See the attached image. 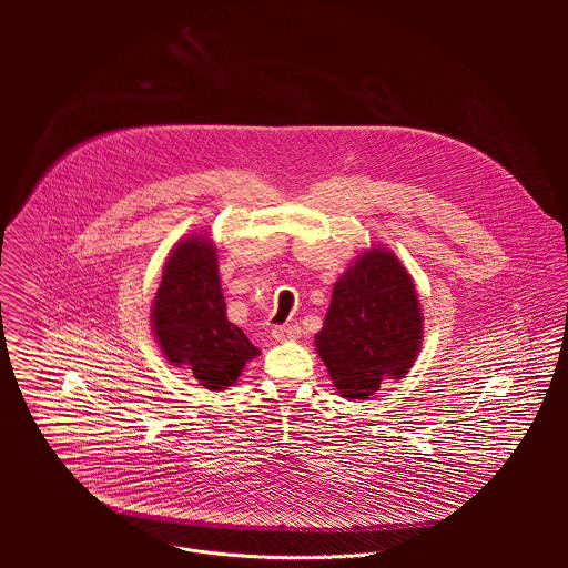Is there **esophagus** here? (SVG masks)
Wrapping results in <instances>:
<instances>
[{"label": "esophagus", "instance_id": "1", "mask_svg": "<svg viewBox=\"0 0 568 568\" xmlns=\"http://www.w3.org/2000/svg\"><path fill=\"white\" fill-rule=\"evenodd\" d=\"M300 334H302V327L295 324L275 325V327L271 329V336H273L275 341H295V338H300Z\"/></svg>", "mask_w": 568, "mask_h": 568}]
</instances>
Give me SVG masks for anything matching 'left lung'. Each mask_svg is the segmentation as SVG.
I'll list each match as a JSON object with an SVG mask.
<instances>
[{
    "instance_id": "1",
    "label": "left lung",
    "mask_w": 568,
    "mask_h": 568,
    "mask_svg": "<svg viewBox=\"0 0 568 568\" xmlns=\"http://www.w3.org/2000/svg\"><path fill=\"white\" fill-rule=\"evenodd\" d=\"M315 341L347 400H365L383 381L405 376L422 345V313L415 284L394 253L372 248L345 271Z\"/></svg>"
}]
</instances>
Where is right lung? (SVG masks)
<instances>
[{
	"instance_id": "obj_1",
	"label": "right lung",
	"mask_w": 568,
	"mask_h": 568,
	"mask_svg": "<svg viewBox=\"0 0 568 568\" xmlns=\"http://www.w3.org/2000/svg\"><path fill=\"white\" fill-rule=\"evenodd\" d=\"M153 329L163 356L187 365L205 389L221 392L239 381L244 363L260 349L227 320L216 248L205 236L176 244L163 264Z\"/></svg>"
}]
</instances>
